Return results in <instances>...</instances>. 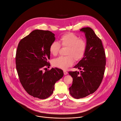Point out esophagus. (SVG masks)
<instances>
[{
  "mask_svg": "<svg viewBox=\"0 0 121 121\" xmlns=\"http://www.w3.org/2000/svg\"><path fill=\"white\" fill-rule=\"evenodd\" d=\"M64 74L65 75H67L68 74V73L66 71H64Z\"/></svg>",
  "mask_w": 121,
  "mask_h": 121,
  "instance_id": "esophagus-1",
  "label": "esophagus"
}]
</instances>
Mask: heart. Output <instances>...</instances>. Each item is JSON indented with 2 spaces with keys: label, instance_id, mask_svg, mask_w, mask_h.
Listing matches in <instances>:
<instances>
[{
  "label": "heart",
  "instance_id": "b5f03b06",
  "mask_svg": "<svg viewBox=\"0 0 121 121\" xmlns=\"http://www.w3.org/2000/svg\"><path fill=\"white\" fill-rule=\"evenodd\" d=\"M59 43L62 47H67L65 55L66 56H60L54 59L52 61L53 66L63 70H66L72 66L74 60L78 61L84 56L87 43L86 41L73 33H66L61 36ZM60 48V45L57 42H53L49 46V52L51 54L56 56Z\"/></svg>",
  "mask_w": 121,
  "mask_h": 121
}]
</instances>
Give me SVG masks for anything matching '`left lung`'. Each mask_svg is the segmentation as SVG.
<instances>
[{"label": "left lung", "instance_id": "8db88e82", "mask_svg": "<svg viewBox=\"0 0 121 121\" xmlns=\"http://www.w3.org/2000/svg\"><path fill=\"white\" fill-rule=\"evenodd\" d=\"M80 30L85 33L87 49L82 59L74 68L82 71L80 73L77 71L68 72L73 78L69 92L75 99L87 97L98 89L106 65L105 53L101 40L90 27L83 28Z\"/></svg>", "mask_w": 121, "mask_h": 121}]
</instances>
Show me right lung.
<instances>
[{
  "label": "right lung",
  "mask_w": 121,
  "mask_h": 121,
  "mask_svg": "<svg viewBox=\"0 0 121 121\" xmlns=\"http://www.w3.org/2000/svg\"><path fill=\"white\" fill-rule=\"evenodd\" d=\"M55 34L49 30H35L20 42L16 64L20 82L26 92L33 97L45 99L53 93L55 84L64 76L62 70L49 67V46L55 41Z\"/></svg>",
  "instance_id": "obj_1"
}]
</instances>
